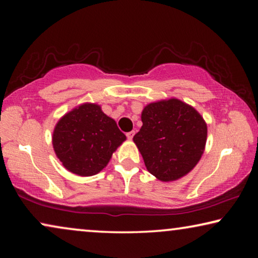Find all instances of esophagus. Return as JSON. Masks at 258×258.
<instances>
[{
    "label": "esophagus",
    "mask_w": 258,
    "mask_h": 258,
    "mask_svg": "<svg viewBox=\"0 0 258 258\" xmlns=\"http://www.w3.org/2000/svg\"><path fill=\"white\" fill-rule=\"evenodd\" d=\"M134 134H135L134 131H131V132H127V133H126V137H127V139H128V140H132V139H133V137H134Z\"/></svg>",
    "instance_id": "34e87169"
}]
</instances>
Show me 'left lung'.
Returning <instances> with one entry per match:
<instances>
[{
    "label": "left lung",
    "mask_w": 258,
    "mask_h": 258,
    "mask_svg": "<svg viewBox=\"0 0 258 258\" xmlns=\"http://www.w3.org/2000/svg\"><path fill=\"white\" fill-rule=\"evenodd\" d=\"M142 127L134 135L146 167L158 180H177L195 167L204 154L207 125L200 113L177 99L148 104Z\"/></svg>",
    "instance_id": "8db88e82"
}]
</instances>
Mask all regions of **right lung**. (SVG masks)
Masks as SVG:
<instances>
[{"label":"right lung","instance_id":"right-lung-1","mask_svg":"<svg viewBox=\"0 0 258 258\" xmlns=\"http://www.w3.org/2000/svg\"><path fill=\"white\" fill-rule=\"evenodd\" d=\"M125 140L116 121L103 113L100 106L85 103L58 121L52 143L68 171L91 176L106 167L112 152Z\"/></svg>","mask_w":258,"mask_h":258}]
</instances>
